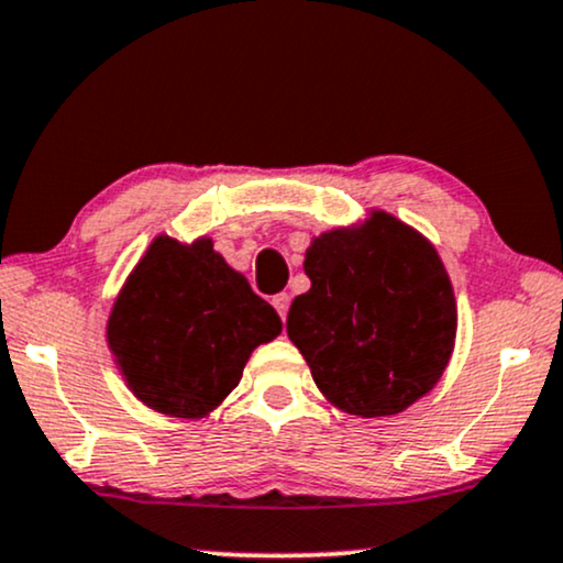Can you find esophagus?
Instances as JSON below:
<instances>
[{
  "mask_svg": "<svg viewBox=\"0 0 563 563\" xmlns=\"http://www.w3.org/2000/svg\"><path fill=\"white\" fill-rule=\"evenodd\" d=\"M273 306H275L277 314H280V319H286L288 317V306H290V296L288 294L273 296Z\"/></svg>",
  "mask_w": 563,
  "mask_h": 563,
  "instance_id": "1",
  "label": "esophagus"
}]
</instances>
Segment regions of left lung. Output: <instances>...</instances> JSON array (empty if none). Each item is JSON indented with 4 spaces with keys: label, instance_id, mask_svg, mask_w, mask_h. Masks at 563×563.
Returning <instances> with one entry per match:
<instances>
[{
    "label": "left lung",
    "instance_id": "obj_1",
    "mask_svg": "<svg viewBox=\"0 0 563 563\" xmlns=\"http://www.w3.org/2000/svg\"><path fill=\"white\" fill-rule=\"evenodd\" d=\"M311 288L288 311V338L334 408L395 416L433 389L454 347L457 306L437 249L389 212L311 241Z\"/></svg>",
    "mask_w": 563,
    "mask_h": 563
}]
</instances>
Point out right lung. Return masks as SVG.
Returning a JSON list of instances; mask_svg holds the SVG:
<instances>
[{
  "label": "right lung",
  "mask_w": 563,
  "mask_h": 563,
  "mask_svg": "<svg viewBox=\"0 0 563 563\" xmlns=\"http://www.w3.org/2000/svg\"><path fill=\"white\" fill-rule=\"evenodd\" d=\"M280 330L277 311L210 239L158 236L126 277L106 334L134 397L166 416L202 418L236 389L254 347Z\"/></svg>",
  "instance_id": "obj_1"
}]
</instances>
